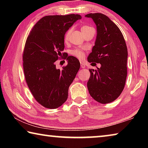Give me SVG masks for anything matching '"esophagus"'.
<instances>
[{
  "mask_svg": "<svg viewBox=\"0 0 148 148\" xmlns=\"http://www.w3.org/2000/svg\"><path fill=\"white\" fill-rule=\"evenodd\" d=\"M80 65H81V67H82V69H84L85 67H86V65H85V64L84 63V62H80Z\"/></svg>",
  "mask_w": 148,
  "mask_h": 148,
  "instance_id": "obj_1",
  "label": "esophagus"
}]
</instances>
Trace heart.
Instances as JSON below:
<instances>
[{
    "mask_svg": "<svg viewBox=\"0 0 148 148\" xmlns=\"http://www.w3.org/2000/svg\"><path fill=\"white\" fill-rule=\"evenodd\" d=\"M90 27H89L88 25H83L81 27V30L82 32H84L85 31H86L87 29H89ZM71 31H72V29H70L66 32V33H65L64 37V40L65 42H67L69 40L70 35L71 34ZM71 54L73 56H74L75 57H76V58H77L78 59H84V57L85 56V53L84 52V51L80 49H76L72 50L71 51Z\"/></svg>",
    "mask_w": 148,
    "mask_h": 148,
    "instance_id": "obj_1",
    "label": "heart"
}]
</instances>
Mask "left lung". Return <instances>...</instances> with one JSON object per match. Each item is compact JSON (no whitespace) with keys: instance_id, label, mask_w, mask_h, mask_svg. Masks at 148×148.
Listing matches in <instances>:
<instances>
[{"instance_id":"1","label":"left lung","mask_w":148,"mask_h":148,"mask_svg":"<svg viewBox=\"0 0 148 148\" xmlns=\"http://www.w3.org/2000/svg\"><path fill=\"white\" fill-rule=\"evenodd\" d=\"M97 25V34L87 61L101 64L97 70L89 69L87 82L89 94L101 104L114 101L124 89L127 75V47L119 27L106 15L87 14Z\"/></svg>"}]
</instances>
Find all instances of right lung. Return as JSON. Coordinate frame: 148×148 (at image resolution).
<instances>
[{"label":"right lung","mask_w":148,"mask_h":148,"mask_svg":"<svg viewBox=\"0 0 148 148\" xmlns=\"http://www.w3.org/2000/svg\"><path fill=\"white\" fill-rule=\"evenodd\" d=\"M78 14L46 16L34 25L25 44L23 65L26 83L40 104L49 109L61 106L67 100L69 88L78 72L80 63L74 56L62 57L64 37ZM60 58L68 63L62 70L54 62Z\"/></svg>","instance_id":"right-lung-1"}]
</instances>
